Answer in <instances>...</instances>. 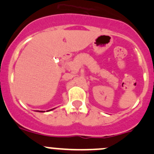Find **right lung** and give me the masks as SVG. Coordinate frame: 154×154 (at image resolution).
Listing matches in <instances>:
<instances>
[{"label":"right lung","mask_w":154,"mask_h":154,"mask_svg":"<svg viewBox=\"0 0 154 154\" xmlns=\"http://www.w3.org/2000/svg\"><path fill=\"white\" fill-rule=\"evenodd\" d=\"M49 111H50V110H49Z\"/></svg>","instance_id":"right-lung-1"}]
</instances>
